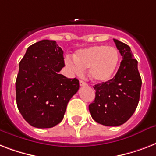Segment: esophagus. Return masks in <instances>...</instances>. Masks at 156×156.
<instances>
[{
  "label": "esophagus",
  "mask_w": 156,
  "mask_h": 156,
  "mask_svg": "<svg viewBox=\"0 0 156 156\" xmlns=\"http://www.w3.org/2000/svg\"><path fill=\"white\" fill-rule=\"evenodd\" d=\"M79 84H80L81 87H85V86H87V83H86V82H84V81H83V80L79 81Z\"/></svg>",
  "instance_id": "1"
}]
</instances>
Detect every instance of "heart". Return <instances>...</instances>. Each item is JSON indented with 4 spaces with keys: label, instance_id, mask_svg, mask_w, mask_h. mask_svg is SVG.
Segmentation results:
<instances>
[{
    "label": "heart",
    "instance_id": "1",
    "mask_svg": "<svg viewBox=\"0 0 156 156\" xmlns=\"http://www.w3.org/2000/svg\"><path fill=\"white\" fill-rule=\"evenodd\" d=\"M66 65L73 73L81 74L89 68L90 78L97 83L110 80L116 72L119 53L115 48L104 45L92 46L78 50L74 58L66 57Z\"/></svg>",
    "mask_w": 156,
    "mask_h": 156
}]
</instances>
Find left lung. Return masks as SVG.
I'll list each match as a JSON object with an SVG mask.
<instances>
[{"label":"left lung","mask_w":156,"mask_h":156,"mask_svg":"<svg viewBox=\"0 0 156 156\" xmlns=\"http://www.w3.org/2000/svg\"><path fill=\"white\" fill-rule=\"evenodd\" d=\"M113 40L123 60L113 78L94 86L95 98L89 105L92 118L106 126H119L130 118L138 106L142 87L138 61L130 48Z\"/></svg>","instance_id":"8db88e82"}]
</instances>
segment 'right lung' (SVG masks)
<instances>
[{"mask_svg": "<svg viewBox=\"0 0 156 156\" xmlns=\"http://www.w3.org/2000/svg\"><path fill=\"white\" fill-rule=\"evenodd\" d=\"M63 50L54 40L30 45L19 63L16 102L26 121L35 128H52L62 121L69 101L79 89L77 78L59 72Z\"/></svg>", "mask_w": 156, "mask_h": 156, "instance_id": "add662e5", "label": "right lung"}]
</instances>
